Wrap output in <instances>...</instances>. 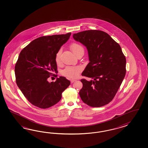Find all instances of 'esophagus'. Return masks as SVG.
I'll return each mask as SVG.
<instances>
[{"instance_id":"1","label":"esophagus","mask_w":148,"mask_h":148,"mask_svg":"<svg viewBox=\"0 0 148 148\" xmlns=\"http://www.w3.org/2000/svg\"><path fill=\"white\" fill-rule=\"evenodd\" d=\"M76 80H75V79H71V83H73V82H74L75 81H76Z\"/></svg>"}]
</instances>
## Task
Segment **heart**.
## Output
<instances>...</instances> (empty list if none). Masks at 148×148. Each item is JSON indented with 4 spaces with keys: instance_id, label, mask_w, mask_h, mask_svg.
<instances>
[{
    "instance_id": "1",
    "label": "heart",
    "mask_w": 148,
    "mask_h": 148,
    "mask_svg": "<svg viewBox=\"0 0 148 148\" xmlns=\"http://www.w3.org/2000/svg\"><path fill=\"white\" fill-rule=\"evenodd\" d=\"M70 48L74 53V54L76 55L81 52H84V48L82 45L77 43H73L71 45ZM61 51L59 50L55 56V62L58 64L61 61ZM80 71V68L79 67H68L65 68L63 71L62 73L64 76H67L70 78H75L78 76L79 73Z\"/></svg>"
}]
</instances>
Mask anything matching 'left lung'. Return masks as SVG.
Returning <instances> with one entry per match:
<instances>
[{
    "label": "left lung",
    "instance_id": "8db88e82",
    "mask_svg": "<svg viewBox=\"0 0 148 148\" xmlns=\"http://www.w3.org/2000/svg\"><path fill=\"white\" fill-rule=\"evenodd\" d=\"M73 37L88 50L90 62L82 75L93 79L81 80L83 84L79 92L81 99L91 107L104 106L114 98L125 76L126 58L121 47L100 30L84 31Z\"/></svg>",
    "mask_w": 148,
    "mask_h": 148
}]
</instances>
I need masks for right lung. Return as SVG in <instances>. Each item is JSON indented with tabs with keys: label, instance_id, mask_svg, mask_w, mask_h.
Listing matches in <instances>:
<instances>
[{
	"label": "right lung",
	"instance_id": "1",
	"mask_svg": "<svg viewBox=\"0 0 148 148\" xmlns=\"http://www.w3.org/2000/svg\"><path fill=\"white\" fill-rule=\"evenodd\" d=\"M71 35L69 32L40 37L20 53L14 68L16 84L33 105L41 108L53 106L61 100L62 93L70 85V81L63 76L51 82L48 79L54 74L53 73L58 72L56 55Z\"/></svg>",
	"mask_w": 148,
	"mask_h": 148
}]
</instances>
